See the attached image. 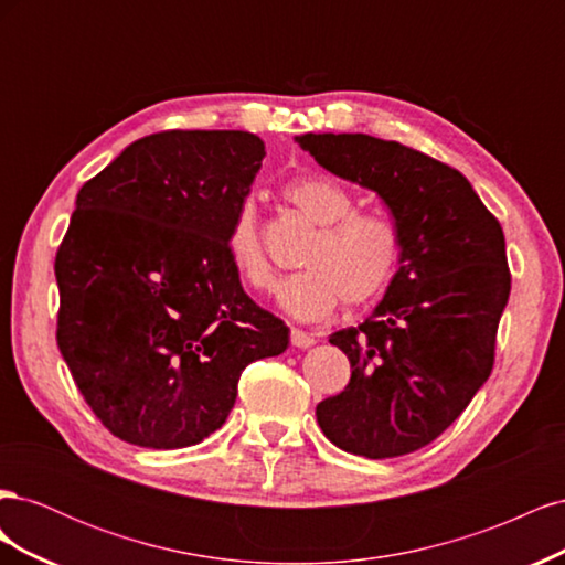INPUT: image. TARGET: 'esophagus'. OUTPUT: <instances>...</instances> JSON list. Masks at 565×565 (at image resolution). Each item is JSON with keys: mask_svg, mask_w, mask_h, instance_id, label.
Masks as SVG:
<instances>
[{"mask_svg": "<svg viewBox=\"0 0 565 565\" xmlns=\"http://www.w3.org/2000/svg\"><path fill=\"white\" fill-rule=\"evenodd\" d=\"M289 339H292V347H297V349H311L316 344L313 334L297 330V328H292V332H289Z\"/></svg>", "mask_w": 565, "mask_h": 565, "instance_id": "esophagus-1", "label": "esophagus"}]
</instances>
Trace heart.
I'll list each match as a JSON object with an SVG mask.
<instances>
[{
  "label": "heart",
  "instance_id": "heart-1",
  "mask_svg": "<svg viewBox=\"0 0 565 565\" xmlns=\"http://www.w3.org/2000/svg\"><path fill=\"white\" fill-rule=\"evenodd\" d=\"M289 204L318 226L306 245L295 273L278 287V306L297 320L328 318L337 306H358L380 297L398 264V233L384 216L355 212L349 188L330 177H299L282 185ZM226 252L235 276L252 289L273 285V268L266 259L256 204L245 198L231 218Z\"/></svg>",
  "mask_w": 565,
  "mask_h": 565
}]
</instances>
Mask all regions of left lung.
Listing matches in <instances>:
<instances>
[{
	"label": "left lung",
	"instance_id": "8db88e82",
	"mask_svg": "<svg viewBox=\"0 0 565 565\" xmlns=\"http://www.w3.org/2000/svg\"><path fill=\"white\" fill-rule=\"evenodd\" d=\"M334 177L377 193L398 233V270L358 328L330 344L351 382L318 403L322 434L370 459L424 448L465 413L490 372L509 299L504 233L457 169L367 134H303Z\"/></svg>",
	"mask_w": 565,
	"mask_h": 565
}]
</instances>
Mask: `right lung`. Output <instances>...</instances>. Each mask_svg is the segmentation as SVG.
<instances>
[{
	"mask_svg": "<svg viewBox=\"0 0 565 565\" xmlns=\"http://www.w3.org/2000/svg\"><path fill=\"white\" fill-rule=\"evenodd\" d=\"M266 146L249 131H162L84 183L56 254L58 349L106 429L141 448L195 446L226 422L243 370L289 330L226 252Z\"/></svg>",
	"mask_w": 565,
	"mask_h": 565,
	"instance_id": "add662e5",
	"label": "right lung"
}]
</instances>
